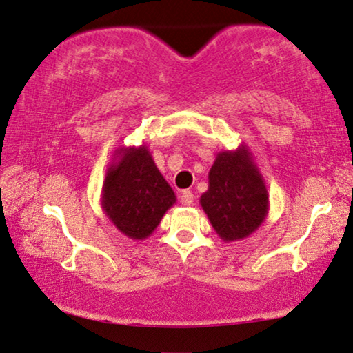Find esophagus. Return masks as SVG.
<instances>
[{
	"label": "esophagus",
	"instance_id": "34e87169",
	"mask_svg": "<svg viewBox=\"0 0 353 353\" xmlns=\"http://www.w3.org/2000/svg\"><path fill=\"white\" fill-rule=\"evenodd\" d=\"M193 201H195V195L190 190H183L181 193V203L183 206H192Z\"/></svg>",
	"mask_w": 353,
	"mask_h": 353
}]
</instances>
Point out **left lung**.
Instances as JSON below:
<instances>
[{
  "instance_id": "obj_1",
  "label": "left lung",
  "mask_w": 353,
  "mask_h": 353,
  "mask_svg": "<svg viewBox=\"0 0 353 353\" xmlns=\"http://www.w3.org/2000/svg\"><path fill=\"white\" fill-rule=\"evenodd\" d=\"M208 182L200 205L221 240H245L262 225L269 212V192L245 143L217 153Z\"/></svg>"
}]
</instances>
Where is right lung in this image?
I'll use <instances>...</instances> for the list:
<instances>
[{"label":"right lung","instance_id":"right-lung-1","mask_svg":"<svg viewBox=\"0 0 353 353\" xmlns=\"http://www.w3.org/2000/svg\"><path fill=\"white\" fill-rule=\"evenodd\" d=\"M174 203L176 193L147 145L117 148L103 179L101 205L123 235L145 240Z\"/></svg>","mask_w":353,"mask_h":353}]
</instances>
